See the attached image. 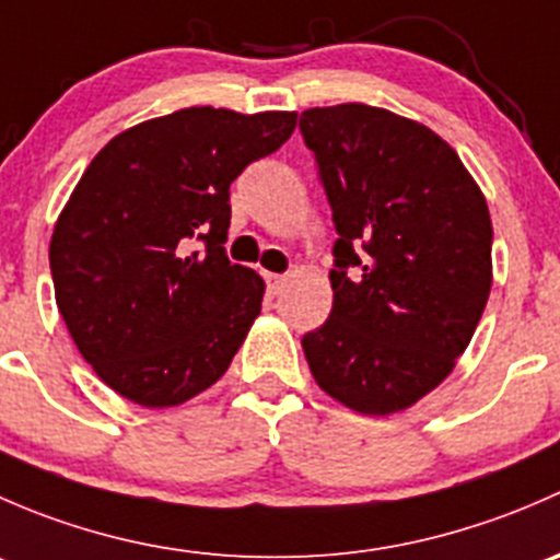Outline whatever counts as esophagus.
Instances as JSON below:
<instances>
[{"instance_id":"34e87169","label":"esophagus","mask_w":560,"mask_h":560,"mask_svg":"<svg viewBox=\"0 0 560 560\" xmlns=\"http://www.w3.org/2000/svg\"><path fill=\"white\" fill-rule=\"evenodd\" d=\"M265 281H268V290L270 292H281V287L287 284V276L284 273H270V270H265Z\"/></svg>"}]
</instances>
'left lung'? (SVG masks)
Segmentation results:
<instances>
[{"label": "left lung", "instance_id": "1", "mask_svg": "<svg viewBox=\"0 0 560 560\" xmlns=\"http://www.w3.org/2000/svg\"><path fill=\"white\" fill-rule=\"evenodd\" d=\"M338 241L332 312L303 336L316 385L371 417L436 389L493 284L488 202L447 140L385 107L301 113Z\"/></svg>", "mask_w": 560, "mask_h": 560}]
</instances>
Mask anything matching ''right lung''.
<instances>
[{
	"label": "right lung",
	"mask_w": 560,
	"mask_h": 560,
	"mask_svg": "<svg viewBox=\"0 0 560 560\" xmlns=\"http://www.w3.org/2000/svg\"><path fill=\"white\" fill-rule=\"evenodd\" d=\"M295 121L184 107L116 135L72 189L48 252L56 306L94 374L132 404H184L233 363L265 281L224 254L230 184Z\"/></svg>",
	"instance_id": "add662e5"
}]
</instances>
